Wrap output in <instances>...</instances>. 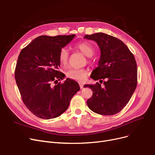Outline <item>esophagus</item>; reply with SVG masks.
Returning <instances> with one entry per match:
<instances>
[{"label":"esophagus","instance_id":"obj_1","mask_svg":"<svg viewBox=\"0 0 155 155\" xmlns=\"http://www.w3.org/2000/svg\"><path fill=\"white\" fill-rule=\"evenodd\" d=\"M79 85H80V88H84V85H83V84H79Z\"/></svg>","mask_w":155,"mask_h":155}]
</instances>
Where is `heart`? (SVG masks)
Instances as JSON below:
<instances>
[{
	"mask_svg": "<svg viewBox=\"0 0 155 155\" xmlns=\"http://www.w3.org/2000/svg\"><path fill=\"white\" fill-rule=\"evenodd\" d=\"M75 48L87 57H91L94 52V49L92 45L88 42H81L75 45ZM69 51L67 48L61 49L59 53V61L63 67L67 66L69 60ZM67 77L71 80L79 82L84 81L87 77L88 71L85 69H69L67 72Z\"/></svg>",
	"mask_w": 155,
	"mask_h": 155,
	"instance_id": "b5f03b06",
	"label": "heart"
}]
</instances>
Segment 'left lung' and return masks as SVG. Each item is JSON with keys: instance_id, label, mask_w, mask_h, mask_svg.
Returning <instances> with one entry per match:
<instances>
[{"instance_id": "1", "label": "left lung", "mask_w": 155, "mask_h": 155, "mask_svg": "<svg viewBox=\"0 0 155 155\" xmlns=\"http://www.w3.org/2000/svg\"><path fill=\"white\" fill-rule=\"evenodd\" d=\"M84 38L95 41L101 50L98 67L91 77L101 84L105 79L103 87L99 83L84 85L93 92L87 102L88 107L99 114H116L127 105L137 86L134 56L121 40L107 34L97 32Z\"/></svg>"}]
</instances>
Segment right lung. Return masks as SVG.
<instances>
[{
    "mask_svg": "<svg viewBox=\"0 0 155 155\" xmlns=\"http://www.w3.org/2000/svg\"><path fill=\"white\" fill-rule=\"evenodd\" d=\"M75 36H41L21 50L16 64L15 78L22 101L37 117L50 119L60 116L68 109L78 84L67 78L54 86L53 82L64 78L58 70L61 49Z\"/></svg>",
    "mask_w": 155,
    "mask_h": 155,
    "instance_id": "1",
    "label": "right lung"
}]
</instances>
